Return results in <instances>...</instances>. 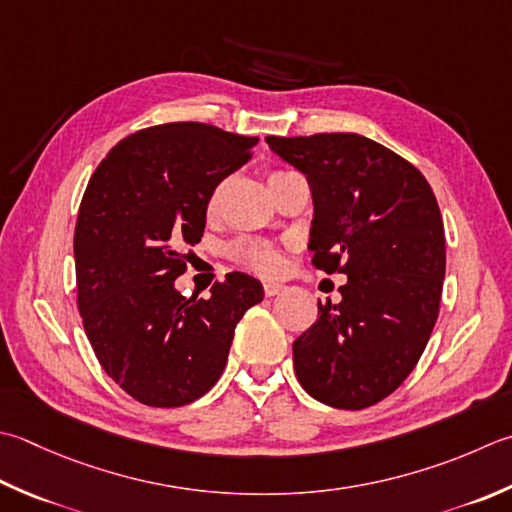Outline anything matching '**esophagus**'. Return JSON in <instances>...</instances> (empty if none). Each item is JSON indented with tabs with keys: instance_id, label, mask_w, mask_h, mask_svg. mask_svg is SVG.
Instances as JSON below:
<instances>
[{
	"instance_id": "34e87169",
	"label": "esophagus",
	"mask_w": 512,
	"mask_h": 512,
	"mask_svg": "<svg viewBox=\"0 0 512 512\" xmlns=\"http://www.w3.org/2000/svg\"><path fill=\"white\" fill-rule=\"evenodd\" d=\"M284 290H286V286H284V284H279V282H268V284H264V293H266V297L282 295Z\"/></svg>"
}]
</instances>
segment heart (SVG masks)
Segmentation results:
<instances>
[{
  "label": "heart",
  "mask_w": 512,
  "mask_h": 512,
  "mask_svg": "<svg viewBox=\"0 0 512 512\" xmlns=\"http://www.w3.org/2000/svg\"><path fill=\"white\" fill-rule=\"evenodd\" d=\"M282 175H286V173H273V175H270V179L282 177ZM222 190H224V186H217L213 193L208 195V202H206V213L208 215H213L217 210L219 197H222ZM235 253L242 257L250 268L257 270V273H262V275H275V273H279V270H282V255H279L277 250L270 248V246L239 244L235 248Z\"/></svg>",
  "instance_id": "b5f03b06"
}]
</instances>
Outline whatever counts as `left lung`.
Segmentation results:
<instances>
[{
	"label": "left lung",
	"mask_w": 512,
	"mask_h": 512,
	"mask_svg": "<svg viewBox=\"0 0 512 512\" xmlns=\"http://www.w3.org/2000/svg\"><path fill=\"white\" fill-rule=\"evenodd\" d=\"M313 195L308 250L348 282L339 304L293 342L299 384L317 402H382L422 357L439 315L446 237L433 188L393 150L357 133L266 137Z\"/></svg>",
	"instance_id": "left-lung-1"
}]
</instances>
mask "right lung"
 Masks as SVG:
<instances>
[{
  "mask_svg": "<svg viewBox=\"0 0 512 512\" xmlns=\"http://www.w3.org/2000/svg\"><path fill=\"white\" fill-rule=\"evenodd\" d=\"M257 142L199 122L144 128L110 148L86 186L73 242L79 315L106 375L146 406L208 393L239 319L264 299L246 273L226 275L208 299L175 288L184 246L204 235L208 195Z\"/></svg>",
  "mask_w": 512,
  "mask_h": 512,
  "instance_id": "obj_1",
  "label": "right lung"
}]
</instances>
